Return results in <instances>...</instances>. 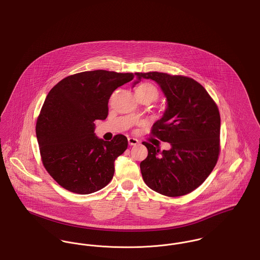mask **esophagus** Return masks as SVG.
I'll return each mask as SVG.
<instances>
[{"label": "esophagus", "instance_id": "34e87169", "mask_svg": "<svg viewBox=\"0 0 260 260\" xmlns=\"http://www.w3.org/2000/svg\"><path fill=\"white\" fill-rule=\"evenodd\" d=\"M127 140H128V144L129 145H137L139 143V140L135 139V138H128Z\"/></svg>", "mask_w": 260, "mask_h": 260}]
</instances>
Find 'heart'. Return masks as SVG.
I'll return each mask as SVG.
<instances>
[{
	"label": "heart",
	"mask_w": 260,
	"mask_h": 260,
	"mask_svg": "<svg viewBox=\"0 0 260 260\" xmlns=\"http://www.w3.org/2000/svg\"><path fill=\"white\" fill-rule=\"evenodd\" d=\"M136 94L139 100H147L150 103L157 100L159 96V92L157 88L152 83H149V82L140 83V85L136 88ZM133 117L137 118L138 114L137 113L133 114Z\"/></svg>",
	"instance_id": "heart-1"
}]
</instances>
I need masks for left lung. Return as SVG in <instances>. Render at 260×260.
I'll list each match as a JSON object with an SVG mask.
<instances>
[{
	"instance_id": "left-lung-1",
	"label": "left lung",
	"mask_w": 260,
	"mask_h": 260,
	"mask_svg": "<svg viewBox=\"0 0 260 260\" xmlns=\"http://www.w3.org/2000/svg\"><path fill=\"white\" fill-rule=\"evenodd\" d=\"M135 74L138 80L155 81L163 91L168 106L150 134L172 146L161 151L142 142L148 150L147 157L140 162L143 181L164 196L189 194L207 179L219 159L218 106L200 83L190 77L156 71Z\"/></svg>"
}]
</instances>
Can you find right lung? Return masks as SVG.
Here are the masks:
<instances>
[{"instance_id": "right-lung-1", "label": "right lung", "mask_w": 260, "mask_h": 260, "mask_svg": "<svg viewBox=\"0 0 260 260\" xmlns=\"http://www.w3.org/2000/svg\"><path fill=\"white\" fill-rule=\"evenodd\" d=\"M133 78V73L85 71L65 77L49 91L36 132L42 164L64 189L86 195L113 179L114 162L127 148V139H98L94 121L107 118L111 95Z\"/></svg>"}]
</instances>
